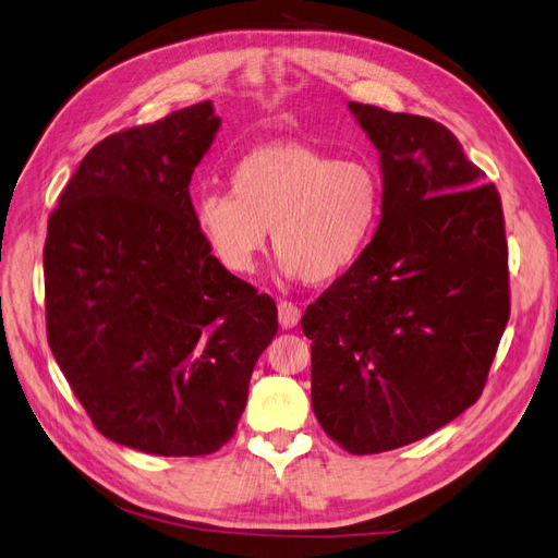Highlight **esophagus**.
Instances as JSON below:
<instances>
[{"label":"esophagus","instance_id":"34e87169","mask_svg":"<svg viewBox=\"0 0 558 558\" xmlns=\"http://www.w3.org/2000/svg\"><path fill=\"white\" fill-rule=\"evenodd\" d=\"M298 324H300V307L289 300L279 302V326L283 330H293Z\"/></svg>","mask_w":558,"mask_h":558}]
</instances>
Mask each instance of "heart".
<instances>
[{
	"mask_svg": "<svg viewBox=\"0 0 558 558\" xmlns=\"http://www.w3.org/2000/svg\"><path fill=\"white\" fill-rule=\"evenodd\" d=\"M381 205L384 183L373 162L335 158L305 142H269L232 165L230 193H199L193 218L230 272L251 275L272 230L283 275L326 286L361 260Z\"/></svg>",
	"mask_w": 558,
	"mask_h": 558,
	"instance_id": "b5f03b06",
	"label": "heart"
}]
</instances>
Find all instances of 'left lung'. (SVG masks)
<instances>
[{
    "label": "left lung",
    "instance_id": "obj_1",
    "mask_svg": "<svg viewBox=\"0 0 558 558\" xmlns=\"http://www.w3.org/2000/svg\"><path fill=\"white\" fill-rule=\"evenodd\" d=\"M379 150L381 221L361 260L302 316L312 408L337 445L379 453L480 398L510 318L500 195L424 116L349 102Z\"/></svg>",
    "mask_w": 558,
    "mask_h": 558
}]
</instances>
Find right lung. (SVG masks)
Wrapping results in <instances>:
<instances>
[{
	"label": "right lung",
	"instance_id": "1",
	"mask_svg": "<svg viewBox=\"0 0 558 558\" xmlns=\"http://www.w3.org/2000/svg\"><path fill=\"white\" fill-rule=\"evenodd\" d=\"M221 118L211 102L99 142L50 214V351L111 442L156 456L221 449L275 300L230 275L195 228L191 177Z\"/></svg>",
	"mask_w": 558,
	"mask_h": 558
}]
</instances>
